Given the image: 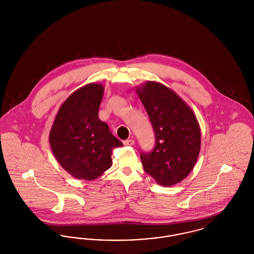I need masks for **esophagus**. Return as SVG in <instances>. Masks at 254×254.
<instances>
[{
    "instance_id": "1",
    "label": "esophagus",
    "mask_w": 254,
    "mask_h": 254,
    "mask_svg": "<svg viewBox=\"0 0 254 254\" xmlns=\"http://www.w3.org/2000/svg\"><path fill=\"white\" fill-rule=\"evenodd\" d=\"M134 140L132 139H130V140H126V141H124V145H128V146H130V145H134Z\"/></svg>"
}]
</instances>
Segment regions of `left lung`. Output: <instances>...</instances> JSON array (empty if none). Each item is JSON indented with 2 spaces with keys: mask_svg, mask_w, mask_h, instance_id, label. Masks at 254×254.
Instances as JSON below:
<instances>
[{
  "mask_svg": "<svg viewBox=\"0 0 254 254\" xmlns=\"http://www.w3.org/2000/svg\"><path fill=\"white\" fill-rule=\"evenodd\" d=\"M143 103L155 133L151 152L141 153L145 172L157 184L171 187L192 170L201 147V130L190 106L168 86L154 81L139 85Z\"/></svg>",
  "mask_w": 254,
  "mask_h": 254,
  "instance_id": "obj_1",
  "label": "left lung"
}]
</instances>
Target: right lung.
<instances>
[{
    "mask_svg": "<svg viewBox=\"0 0 254 254\" xmlns=\"http://www.w3.org/2000/svg\"><path fill=\"white\" fill-rule=\"evenodd\" d=\"M104 89L91 83L75 90L62 104L49 132L54 156L77 179H97L111 167L112 149L123 145L99 119Z\"/></svg>",
    "mask_w": 254,
    "mask_h": 254,
    "instance_id": "add662e5",
    "label": "right lung"
}]
</instances>
